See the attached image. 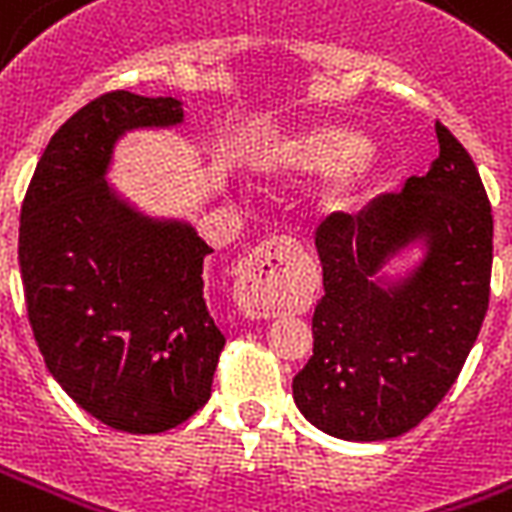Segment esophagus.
<instances>
[{"label": "esophagus", "instance_id": "34e87169", "mask_svg": "<svg viewBox=\"0 0 512 512\" xmlns=\"http://www.w3.org/2000/svg\"><path fill=\"white\" fill-rule=\"evenodd\" d=\"M300 247L295 239L276 236L263 241L241 263L236 279V303L247 317H276L282 308V271L298 260Z\"/></svg>", "mask_w": 512, "mask_h": 512}]
</instances>
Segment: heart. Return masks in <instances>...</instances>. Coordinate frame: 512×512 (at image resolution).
<instances>
[{"mask_svg":"<svg viewBox=\"0 0 512 512\" xmlns=\"http://www.w3.org/2000/svg\"><path fill=\"white\" fill-rule=\"evenodd\" d=\"M330 165L334 169L317 193V206L325 214L343 212L354 204L373 169L370 147L343 128H311L279 142L268 155V166L287 174H306Z\"/></svg>","mask_w":512,"mask_h":512,"instance_id":"b5f03b06","label":"heart"}]
</instances>
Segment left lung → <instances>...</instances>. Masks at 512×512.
I'll list each match as a JSON object with an SVG mask.
<instances>
[{
	"label": "left lung",
	"mask_w": 512,
	"mask_h": 512,
	"mask_svg": "<svg viewBox=\"0 0 512 512\" xmlns=\"http://www.w3.org/2000/svg\"><path fill=\"white\" fill-rule=\"evenodd\" d=\"M440 155L400 193L317 228L325 295L314 308V357L292 397L314 427L343 440L413 429L454 386L489 308L491 204L470 152L435 123ZM413 240L425 257L400 283L380 268Z\"/></svg>",
	"instance_id": "obj_1"
}]
</instances>
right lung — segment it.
<instances>
[{
    "instance_id": "obj_1",
    "label": "right lung",
    "mask_w": 512,
    "mask_h": 512,
    "mask_svg": "<svg viewBox=\"0 0 512 512\" xmlns=\"http://www.w3.org/2000/svg\"><path fill=\"white\" fill-rule=\"evenodd\" d=\"M177 123L182 101L171 96L104 93L53 134L21 206L18 263L45 365L83 411L131 435L204 408L225 346L204 298L212 247L104 182L126 131Z\"/></svg>"
}]
</instances>
